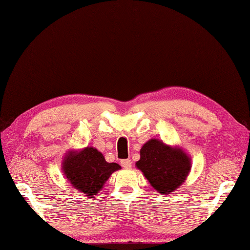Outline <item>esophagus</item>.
<instances>
[{
	"label": "esophagus",
	"instance_id": "obj_1",
	"mask_svg": "<svg viewBox=\"0 0 250 250\" xmlns=\"http://www.w3.org/2000/svg\"><path fill=\"white\" fill-rule=\"evenodd\" d=\"M120 164L125 169H129L132 167V161L130 159H124L120 161Z\"/></svg>",
	"mask_w": 250,
	"mask_h": 250
}]
</instances>
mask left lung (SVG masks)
Here are the masks:
<instances>
[{
	"mask_svg": "<svg viewBox=\"0 0 250 250\" xmlns=\"http://www.w3.org/2000/svg\"><path fill=\"white\" fill-rule=\"evenodd\" d=\"M141 158L136 161L151 187L168 195L180 188L190 170V158L183 149L172 147L163 141L151 139L142 146Z\"/></svg>",
	"mask_w": 250,
	"mask_h": 250,
	"instance_id": "left-lung-1",
	"label": "left lung"
}]
</instances>
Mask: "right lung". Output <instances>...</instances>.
I'll return each mask as SVG.
<instances>
[{"label": "right lung", "instance_id": "1", "mask_svg": "<svg viewBox=\"0 0 250 250\" xmlns=\"http://www.w3.org/2000/svg\"><path fill=\"white\" fill-rule=\"evenodd\" d=\"M120 168L118 164L107 163L94 147L70 151L62 160V171L70 184L90 197L99 193L110 174Z\"/></svg>", "mask_w": 250, "mask_h": 250}]
</instances>
